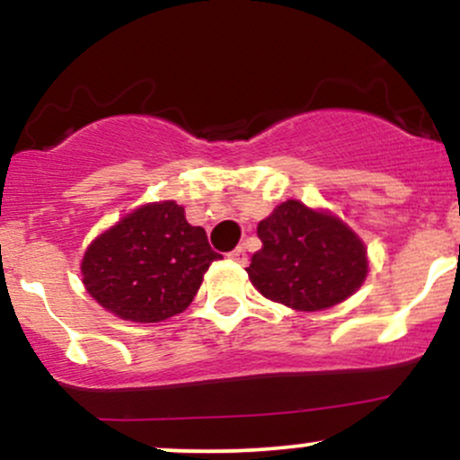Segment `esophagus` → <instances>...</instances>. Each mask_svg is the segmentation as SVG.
<instances>
[{
  "instance_id": "34e87169",
  "label": "esophagus",
  "mask_w": 460,
  "mask_h": 460,
  "mask_svg": "<svg viewBox=\"0 0 460 460\" xmlns=\"http://www.w3.org/2000/svg\"><path fill=\"white\" fill-rule=\"evenodd\" d=\"M229 257H231V260H234L235 263H240V266H244V263L248 261V255H246V248H244V246L234 248V251L229 252Z\"/></svg>"
}]
</instances>
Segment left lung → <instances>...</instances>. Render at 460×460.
Segmentation results:
<instances>
[{"label":"left lung","instance_id":"1","mask_svg":"<svg viewBox=\"0 0 460 460\" xmlns=\"http://www.w3.org/2000/svg\"><path fill=\"white\" fill-rule=\"evenodd\" d=\"M261 248L248 279L266 298L298 311L341 303L366 281V246L335 216L285 200L257 226Z\"/></svg>","mask_w":460,"mask_h":460}]
</instances>
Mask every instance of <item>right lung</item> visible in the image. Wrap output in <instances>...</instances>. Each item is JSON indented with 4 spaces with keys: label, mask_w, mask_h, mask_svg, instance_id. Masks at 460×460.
Segmentation results:
<instances>
[{
    "label": "right lung",
    "mask_w": 460,
    "mask_h": 460,
    "mask_svg": "<svg viewBox=\"0 0 460 460\" xmlns=\"http://www.w3.org/2000/svg\"><path fill=\"white\" fill-rule=\"evenodd\" d=\"M220 260L203 226L175 200L145 205L88 246L84 285L102 307L131 322H162L197 296L209 263Z\"/></svg>",
    "instance_id": "1"
}]
</instances>
